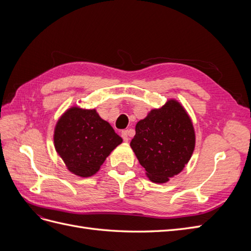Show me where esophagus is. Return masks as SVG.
<instances>
[{"label": "esophagus", "mask_w": 251, "mask_h": 251, "mask_svg": "<svg viewBox=\"0 0 251 251\" xmlns=\"http://www.w3.org/2000/svg\"><path fill=\"white\" fill-rule=\"evenodd\" d=\"M130 133H131V130H125V131L121 132V137H123V139L126 142L130 140Z\"/></svg>", "instance_id": "esophagus-1"}]
</instances>
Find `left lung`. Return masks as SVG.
<instances>
[{
    "label": "left lung",
    "mask_w": 251,
    "mask_h": 251,
    "mask_svg": "<svg viewBox=\"0 0 251 251\" xmlns=\"http://www.w3.org/2000/svg\"><path fill=\"white\" fill-rule=\"evenodd\" d=\"M131 148L147 176L155 183H165L184 169L195 149L193 123L177 100H168L139 120Z\"/></svg>",
    "instance_id": "left-lung-1"
}]
</instances>
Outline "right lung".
<instances>
[{"label":"right lung","mask_w":251,"mask_h":251,"mask_svg":"<svg viewBox=\"0 0 251 251\" xmlns=\"http://www.w3.org/2000/svg\"><path fill=\"white\" fill-rule=\"evenodd\" d=\"M53 139L67 169L79 177L93 176L111 151L123 142L95 109L78 107L67 110L58 119Z\"/></svg>","instance_id":"right-lung-1"}]
</instances>
